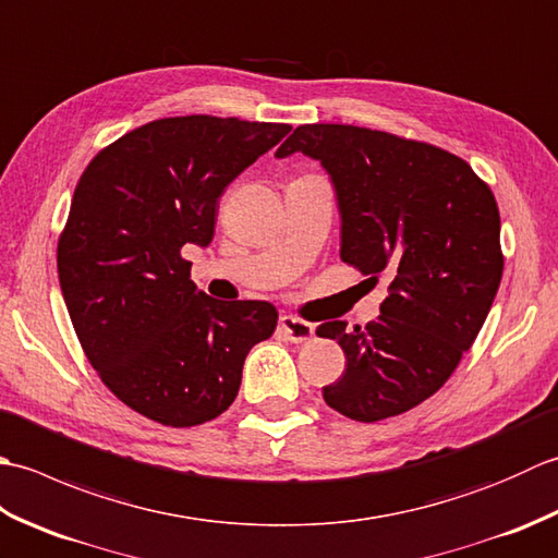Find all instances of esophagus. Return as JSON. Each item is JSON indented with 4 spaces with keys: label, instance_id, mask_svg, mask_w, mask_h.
Listing matches in <instances>:
<instances>
[{
    "label": "esophagus",
    "instance_id": "34e87169",
    "mask_svg": "<svg viewBox=\"0 0 558 558\" xmlns=\"http://www.w3.org/2000/svg\"><path fill=\"white\" fill-rule=\"evenodd\" d=\"M280 330H282V336L292 342H306L314 336V326L310 322H304V318H300V316H290V314L280 316Z\"/></svg>",
    "mask_w": 558,
    "mask_h": 558
}]
</instances>
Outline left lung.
Returning <instances> with one entry per match:
<instances>
[{
  "instance_id": "1",
  "label": "left lung",
  "mask_w": 558,
  "mask_h": 558,
  "mask_svg": "<svg viewBox=\"0 0 558 558\" xmlns=\"http://www.w3.org/2000/svg\"><path fill=\"white\" fill-rule=\"evenodd\" d=\"M294 150L333 180L340 258L376 280L390 276L376 322L316 328L348 360L324 400L357 422L396 417L448 381L492 310L504 272L499 206L465 160L424 141L302 124L276 156Z\"/></svg>"
}]
</instances>
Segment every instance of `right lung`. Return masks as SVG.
<instances>
[{
  "label": "right lung",
  "instance_id": "right-lung-1",
  "mask_svg": "<svg viewBox=\"0 0 558 558\" xmlns=\"http://www.w3.org/2000/svg\"><path fill=\"white\" fill-rule=\"evenodd\" d=\"M290 124L186 114L148 122L88 162L57 242L76 338L126 408L174 426L232 405L276 306L196 292L186 246H208L218 198Z\"/></svg>",
  "mask_w": 558,
  "mask_h": 558
}]
</instances>
